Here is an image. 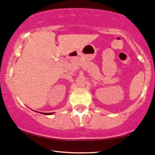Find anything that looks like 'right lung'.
<instances>
[{
	"instance_id": "1",
	"label": "right lung",
	"mask_w": 155,
	"mask_h": 155,
	"mask_svg": "<svg viewBox=\"0 0 155 155\" xmlns=\"http://www.w3.org/2000/svg\"><path fill=\"white\" fill-rule=\"evenodd\" d=\"M45 114V115H51V114H52V113H44Z\"/></svg>"
}]
</instances>
